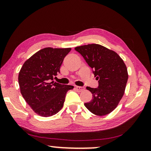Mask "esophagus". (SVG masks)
Listing matches in <instances>:
<instances>
[{
	"label": "esophagus",
	"instance_id": "obj_1",
	"mask_svg": "<svg viewBox=\"0 0 151 151\" xmlns=\"http://www.w3.org/2000/svg\"><path fill=\"white\" fill-rule=\"evenodd\" d=\"M76 89L78 91H82L84 90V86H76Z\"/></svg>",
	"mask_w": 151,
	"mask_h": 151
}]
</instances>
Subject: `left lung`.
<instances>
[{
    "mask_svg": "<svg viewBox=\"0 0 151 151\" xmlns=\"http://www.w3.org/2000/svg\"><path fill=\"white\" fill-rule=\"evenodd\" d=\"M98 80V88L86 86L93 98L84 106L96 115L109 114L116 108L127 85L128 72L123 60L115 51L98 44L77 47Z\"/></svg>",
    "mask_w": 151,
    "mask_h": 151,
    "instance_id": "obj_1",
    "label": "left lung"
}]
</instances>
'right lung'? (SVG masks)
I'll return each mask as SVG.
<instances>
[{
  "label": "right lung",
  "mask_w": 151,
  "mask_h": 151,
  "mask_svg": "<svg viewBox=\"0 0 151 151\" xmlns=\"http://www.w3.org/2000/svg\"><path fill=\"white\" fill-rule=\"evenodd\" d=\"M71 48L46 47L24 62L18 75L20 93L34 111L42 117L56 114L63 108L65 96L73 86L53 81L60 73L65 57Z\"/></svg>",
  "instance_id": "add662e5"
}]
</instances>
